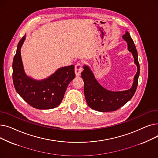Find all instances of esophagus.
I'll use <instances>...</instances> for the list:
<instances>
[{
  "mask_svg": "<svg viewBox=\"0 0 158 158\" xmlns=\"http://www.w3.org/2000/svg\"><path fill=\"white\" fill-rule=\"evenodd\" d=\"M82 66L80 63H77L76 66H75V73H76V76H79L81 75V73L82 72Z\"/></svg>",
  "mask_w": 158,
  "mask_h": 158,
  "instance_id": "obj_1",
  "label": "esophagus"
}]
</instances>
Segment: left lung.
<instances>
[{"mask_svg": "<svg viewBox=\"0 0 158 158\" xmlns=\"http://www.w3.org/2000/svg\"><path fill=\"white\" fill-rule=\"evenodd\" d=\"M127 43L128 51L131 52L137 66V72L134 77L132 87L125 91L113 92L102 87L95 78L94 75L87 65H84L81 77L84 81V93L88 105L91 108L101 112L114 111L126 104L133 97L138 86L139 75V64L138 52L134 41L129 33L126 31L122 36Z\"/></svg>", "mask_w": 158, "mask_h": 158, "instance_id": "8db88e82", "label": "left lung"}]
</instances>
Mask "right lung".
Masks as SVG:
<instances>
[{"label": "right lung", "mask_w": 158, "mask_h": 158, "mask_svg": "<svg viewBox=\"0 0 158 158\" xmlns=\"http://www.w3.org/2000/svg\"><path fill=\"white\" fill-rule=\"evenodd\" d=\"M26 35L20 40L13 61V81L20 96L30 106L38 110L52 109L59 106L70 82L75 78L74 66L57 69L48 78L35 80L24 72L20 49Z\"/></svg>", "instance_id": "add662e5"}]
</instances>
